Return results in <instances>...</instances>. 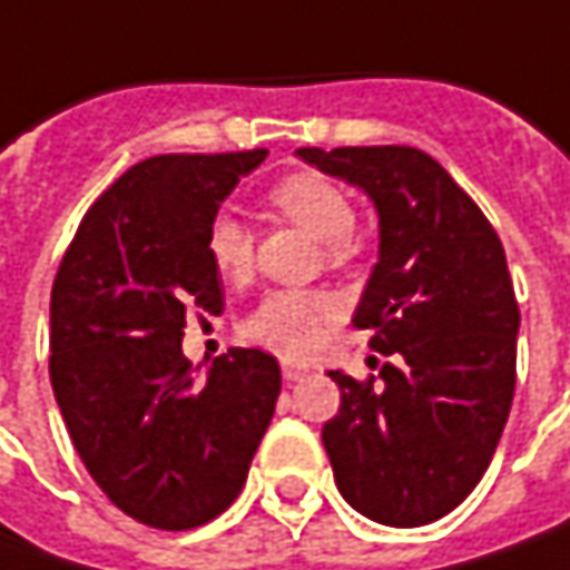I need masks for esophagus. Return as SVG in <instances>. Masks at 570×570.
Returning <instances> with one entry per match:
<instances>
[{"instance_id": "1", "label": "esophagus", "mask_w": 570, "mask_h": 570, "mask_svg": "<svg viewBox=\"0 0 570 570\" xmlns=\"http://www.w3.org/2000/svg\"><path fill=\"white\" fill-rule=\"evenodd\" d=\"M281 370H284L286 383H299L303 376H309V370L303 363H296V360H281Z\"/></svg>"}]
</instances>
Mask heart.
Instances as JSON below:
<instances>
[{"label": "heart", "mask_w": 570, "mask_h": 570, "mask_svg": "<svg viewBox=\"0 0 570 570\" xmlns=\"http://www.w3.org/2000/svg\"><path fill=\"white\" fill-rule=\"evenodd\" d=\"M271 207L306 229L312 238L325 242V255L332 264L351 258L354 252V223L357 213L351 197L322 175H289L267 194ZM207 258L219 277L236 281L252 271L255 238L245 219L233 210L213 213L207 223ZM341 315V303L322 289H274L261 299L245 322V332L255 341L277 347L284 354H306L322 332Z\"/></svg>", "instance_id": "1"}]
</instances>
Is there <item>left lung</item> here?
Masks as SVG:
<instances>
[{"label":"left lung","instance_id":"8db88e82","mask_svg":"<svg viewBox=\"0 0 570 570\" xmlns=\"http://www.w3.org/2000/svg\"><path fill=\"white\" fill-rule=\"evenodd\" d=\"M360 187L380 258L354 325L395 357L383 383L332 370L341 409L322 428L344 501L385 527H424L482 482L508 424L520 309L504 245L446 168L411 146L296 149Z\"/></svg>","mask_w":570,"mask_h":570}]
</instances>
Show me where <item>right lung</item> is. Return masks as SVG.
Segmentation results:
<instances>
[{
  "mask_svg": "<svg viewBox=\"0 0 570 570\" xmlns=\"http://www.w3.org/2000/svg\"><path fill=\"white\" fill-rule=\"evenodd\" d=\"M267 149L156 156L82 216L50 293V383L88 475L156 530H194L238 498L281 395L277 360L181 354L187 306L223 309L207 223Z\"/></svg>",
  "mask_w": 570,
  "mask_h": 570,
  "instance_id": "right-lung-1",
  "label": "right lung"
}]
</instances>
